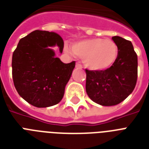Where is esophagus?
I'll return each instance as SVG.
<instances>
[{"instance_id": "34e87169", "label": "esophagus", "mask_w": 149, "mask_h": 149, "mask_svg": "<svg viewBox=\"0 0 149 149\" xmlns=\"http://www.w3.org/2000/svg\"><path fill=\"white\" fill-rule=\"evenodd\" d=\"M76 67H77V69H82V68H83L82 65H81L80 63H77V64H76Z\"/></svg>"}]
</instances>
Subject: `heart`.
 Segmentation results:
<instances>
[{"instance_id": "obj_1", "label": "heart", "mask_w": 149, "mask_h": 149, "mask_svg": "<svg viewBox=\"0 0 149 149\" xmlns=\"http://www.w3.org/2000/svg\"><path fill=\"white\" fill-rule=\"evenodd\" d=\"M72 54L83 60L85 66L95 71L106 70L116 63L118 47L112 40L92 38L72 43Z\"/></svg>"}]
</instances>
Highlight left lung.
Wrapping results in <instances>:
<instances>
[{
	"mask_svg": "<svg viewBox=\"0 0 149 149\" xmlns=\"http://www.w3.org/2000/svg\"><path fill=\"white\" fill-rule=\"evenodd\" d=\"M118 47L116 61L106 70H86L87 95L95 103L110 106L120 103L135 89L138 77V57L131 41L115 36Z\"/></svg>",
	"mask_w": 149,
	"mask_h": 149,
	"instance_id": "left-lung-1",
	"label": "left lung"
}]
</instances>
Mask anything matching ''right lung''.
Instances as JSON below:
<instances>
[{
	"label": "right lung",
	"instance_id": "add662e5",
	"mask_svg": "<svg viewBox=\"0 0 149 149\" xmlns=\"http://www.w3.org/2000/svg\"><path fill=\"white\" fill-rule=\"evenodd\" d=\"M63 49L56 33L34 31L20 39L12 56V77L18 94L28 103L44 108L59 103L75 67L63 63L49 47Z\"/></svg>",
	"mask_w": 149,
	"mask_h": 149
}]
</instances>
